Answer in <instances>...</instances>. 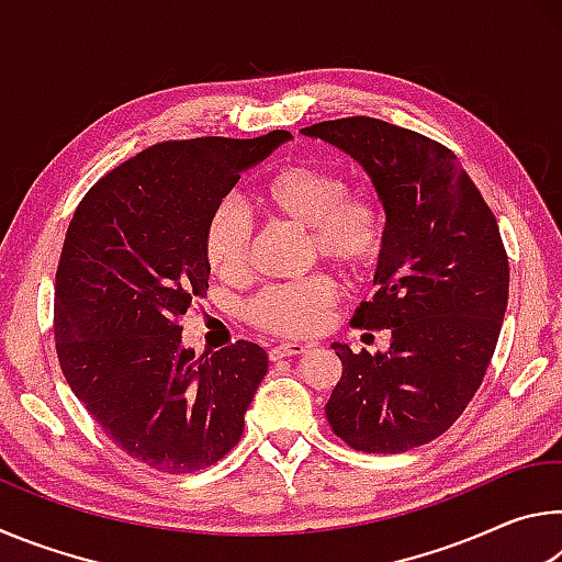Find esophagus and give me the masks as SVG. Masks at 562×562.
<instances>
[{
  "mask_svg": "<svg viewBox=\"0 0 562 562\" xmlns=\"http://www.w3.org/2000/svg\"><path fill=\"white\" fill-rule=\"evenodd\" d=\"M307 349L304 345H300V341H280V345L270 347V359L278 361V359H284V357H294V355H302V351Z\"/></svg>",
  "mask_w": 562,
  "mask_h": 562,
  "instance_id": "esophagus-1",
  "label": "esophagus"
}]
</instances>
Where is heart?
<instances>
[{"label":"heart","mask_w":562,"mask_h":562,"mask_svg":"<svg viewBox=\"0 0 562 562\" xmlns=\"http://www.w3.org/2000/svg\"><path fill=\"white\" fill-rule=\"evenodd\" d=\"M265 213L307 227L310 252L347 274L364 272L386 245V215L369 193L349 190L339 170L292 164L274 170L255 190ZM252 223L235 201H221L205 217L203 258L225 282L245 278L250 262ZM337 297L325 274L300 282L272 284L247 302L245 315L255 327L280 337H307L322 329Z\"/></svg>","instance_id":"b5f03b06"}]
</instances>
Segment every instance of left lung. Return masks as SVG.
<instances>
[{
	"instance_id": "left-lung-1",
	"label": "left lung",
	"mask_w": 562,
	"mask_h": 562,
	"mask_svg": "<svg viewBox=\"0 0 562 562\" xmlns=\"http://www.w3.org/2000/svg\"><path fill=\"white\" fill-rule=\"evenodd\" d=\"M359 160L386 211L376 294L351 327L389 329L386 355L331 345L341 379L325 406L341 441L402 453L439 439L486 376L508 304V255L496 215L439 140L349 116L302 128Z\"/></svg>"
}]
</instances>
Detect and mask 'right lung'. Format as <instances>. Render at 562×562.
Returning a JSON list of instances; mask_svg holds the SVG:
<instances>
[{"instance_id": "obj_1", "label": "right lung", "mask_w": 562, "mask_h": 562, "mask_svg": "<svg viewBox=\"0 0 562 562\" xmlns=\"http://www.w3.org/2000/svg\"><path fill=\"white\" fill-rule=\"evenodd\" d=\"M288 138L164 140L99 178L66 231L56 357L103 434L150 469L201 471L240 441L268 355L237 339L195 359L178 317L207 290V213Z\"/></svg>"}]
</instances>
